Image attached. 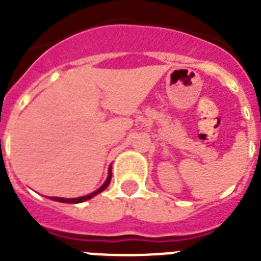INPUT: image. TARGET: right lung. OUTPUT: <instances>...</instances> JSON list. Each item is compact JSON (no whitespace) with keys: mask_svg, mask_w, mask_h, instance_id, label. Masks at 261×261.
<instances>
[{"mask_svg":"<svg viewBox=\"0 0 261 261\" xmlns=\"http://www.w3.org/2000/svg\"><path fill=\"white\" fill-rule=\"evenodd\" d=\"M110 181H111V166H110V168H109V175H107V179L105 180L103 185L100 186L98 190H95L94 192H91V194L85 195V196H80V198H69V199H67V198H57V196H53V198H50V199H51V200H54V201H61V203H71V204H76V203H83V201L89 200V199L94 198L95 195H98V194H100L102 191H105L107 186L110 185Z\"/></svg>","mask_w":261,"mask_h":261,"instance_id":"add662e5","label":"right lung"}]
</instances>
